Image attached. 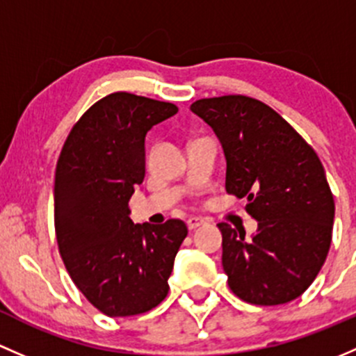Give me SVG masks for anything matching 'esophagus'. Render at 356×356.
Returning <instances> with one entry per match:
<instances>
[{"mask_svg":"<svg viewBox=\"0 0 356 356\" xmlns=\"http://www.w3.org/2000/svg\"><path fill=\"white\" fill-rule=\"evenodd\" d=\"M202 225H205V221H204L202 218H190V219H186V226H188L190 232H193V229H197V228H199V226H202Z\"/></svg>","mask_w":356,"mask_h":356,"instance_id":"esophagus-1","label":"esophagus"}]
</instances>
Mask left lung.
<instances>
[{
    "mask_svg": "<svg viewBox=\"0 0 356 356\" xmlns=\"http://www.w3.org/2000/svg\"><path fill=\"white\" fill-rule=\"evenodd\" d=\"M218 135L226 192L247 199L257 233L219 222L222 269L238 298L281 305L298 298L324 266L334 199L315 151L283 116L247 96L199 99L190 106Z\"/></svg>",
    "mask_w": 356,
    "mask_h": 356,
    "instance_id": "8db88e82",
    "label": "left lung"
}]
</instances>
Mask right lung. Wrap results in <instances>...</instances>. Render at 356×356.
I'll return each instance as SVG.
<instances>
[{
  "mask_svg": "<svg viewBox=\"0 0 356 356\" xmlns=\"http://www.w3.org/2000/svg\"><path fill=\"white\" fill-rule=\"evenodd\" d=\"M171 102L113 92L65 140L54 177L58 248L75 286L99 312L130 317L168 295L186 225H134L128 200L145 177V135L177 115Z\"/></svg>",
  "mask_w": 356,
  "mask_h": 356,
  "instance_id": "obj_1",
  "label": "right lung"
}]
</instances>
